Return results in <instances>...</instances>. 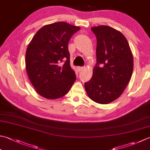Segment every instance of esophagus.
I'll use <instances>...</instances> for the list:
<instances>
[{
    "label": "esophagus",
    "mask_w": 150,
    "mask_h": 150,
    "mask_svg": "<svg viewBox=\"0 0 150 150\" xmlns=\"http://www.w3.org/2000/svg\"><path fill=\"white\" fill-rule=\"evenodd\" d=\"M84 67H84V66H79V67H77V69L79 70V71H83V70L84 69Z\"/></svg>",
    "instance_id": "34e87169"
}]
</instances>
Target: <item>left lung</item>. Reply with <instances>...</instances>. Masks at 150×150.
I'll use <instances>...</instances> for the list:
<instances>
[{
    "label": "left lung",
    "instance_id": "1",
    "mask_svg": "<svg viewBox=\"0 0 150 150\" xmlns=\"http://www.w3.org/2000/svg\"><path fill=\"white\" fill-rule=\"evenodd\" d=\"M91 30L97 39V63L84 88L92 100L107 104L118 98L129 82L133 54L125 37L116 29L101 25Z\"/></svg>",
    "mask_w": 150,
    "mask_h": 150
}]
</instances>
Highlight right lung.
<instances>
[{
  "label": "right lung",
  "instance_id": "obj_1",
  "mask_svg": "<svg viewBox=\"0 0 150 150\" xmlns=\"http://www.w3.org/2000/svg\"><path fill=\"white\" fill-rule=\"evenodd\" d=\"M80 27L65 22L43 26L26 49V69L36 92L43 98L54 99L69 92L76 80L70 66L68 43Z\"/></svg>",
  "mask_w": 150,
  "mask_h": 150
}]
</instances>
